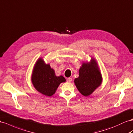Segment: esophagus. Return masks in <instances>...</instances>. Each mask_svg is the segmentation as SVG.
<instances>
[{"label": "esophagus", "mask_w": 133, "mask_h": 133, "mask_svg": "<svg viewBox=\"0 0 133 133\" xmlns=\"http://www.w3.org/2000/svg\"><path fill=\"white\" fill-rule=\"evenodd\" d=\"M71 81H72V79H71V78H67V82H71Z\"/></svg>", "instance_id": "34e87169"}]
</instances>
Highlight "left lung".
Returning <instances> with one entry per match:
<instances>
[{
  "label": "left lung",
  "instance_id": "left-lung-1",
  "mask_svg": "<svg viewBox=\"0 0 133 133\" xmlns=\"http://www.w3.org/2000/svg\"><path fill=\"white\" fill-rule=\"evenodd\" d=\"M102 83V76L97 64L92 59L90 63L82 64L79 70V77L74 79V83L82 95L88 96Z\"/></svg>",
  "mask_w": 133,
  "mask_h": 133
}]
</instances>
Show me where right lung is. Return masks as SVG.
Listing matches in <instances>:
<instances>
[{"instance_id": "obj_1", "label": "right lung", "mask_w": 133, "mask_h": 133, "mask_svg": "<svg viewBox=\"0 0 133 133\" xmlns=\"http://www.w3.org/2000/svg\"><path fill=\"white\" fill-rule=\"evenodd\" d=\"M31 81L37 91L46 96H51L59 84L66 80L62 75L56 76L49 64H45L44 60L39 59L34 66Z\"/></svg>"}]
</instances>
